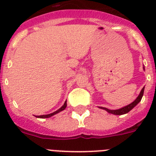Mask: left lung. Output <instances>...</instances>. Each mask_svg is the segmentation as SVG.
Segmentation results:
<instances>
[{"label":"left lung","instance_id":"left-lung-1","mask_svg":"<svg viewBox=\"0 0 156 156\" xmlns=\"http://www.w3.org/2000/svg\"><path fill=\"white\" fill-rule=\"evenodd\" d=\"M143 69L144 70V66H143ZM144 87L142 88V90H140V94L137 96V98L133 101V102L130 103V104L127 105L126 106H124V107H122V108H119V109H116V110H112V109H108L107 108H104V107H98L99 108H101V109L105 110L106 112H108V113L113 114V115H123V114H126L127 112H129V111L131 109H133L134 108L135 106L137 105L139 102L140 101L141 98L143 97V94H144Z\"/></svg>","mask_w":156,"mask_h":156}]
</instances>
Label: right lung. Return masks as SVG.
<instances>
[{
    "instance_id": "add662e5",
    "label": "right lung",
    "mask_w": 156,
    "mask_h": 156,
    "mask_svg": "<svg viewBox=\"0 0 156 156\" xmlns=\"http://www.w3.org/2000/svg\"><path fill=\"white\" fill-rule=\"evenodd\" d=\"M66 106H67V103H66V101H65L64 105H63L62 106L61 108H59V109H58L57 111L54 112H52V113H50V114H48V115H35L37 118H41V119H44V118H50V117L53 116L54 115H55V114L58 113V112H60L63 111V110L65 109V108H66Z\"/></svg>"
}]
</instances>
